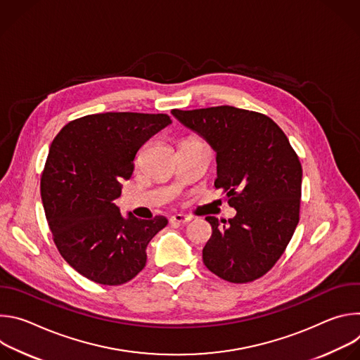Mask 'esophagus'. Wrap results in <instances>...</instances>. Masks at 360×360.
I'll use <instances>...</instances> for the list:
<instances>
[{
  "instance_id": "34e87169",
  "label": "esophagus",
  "mask_w": 360,
  "mask_h": 360,
  "mask_svg": "<svg viewBox=\"0 0 360 360\" xmlns=\"http://www.w3.org/2000/svg\"><path fill=\"white\" fill-rule=\"evenodd\" d=\"M191 219H192L191 217L184 215V214H176V215H172L169 218L171 224H188V222H191Z\"/></svg>"
}]
</instances>
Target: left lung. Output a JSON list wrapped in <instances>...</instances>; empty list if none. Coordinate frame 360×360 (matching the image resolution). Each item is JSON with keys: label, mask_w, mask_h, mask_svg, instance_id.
Wrapping results in <instances>:
<instances>
[{"label": "left lung", "mask_w": 360, "mask_h": 360, "mask_svg": "<svg viewBox=\"0 0 360 360\" xmlns=\"http://www.w3.org/2000/svg\"><path fill=\"white\" fill-rule=\"evenodd\" d=\"M172 115L217 153V188L236 215L207 217L212 236L203 264L217 276L245 283L281 258L299 222L302 167L283 131L266 115L229 105Z\"/></svg>", "instance_id": "obj_1"}]
</instances>
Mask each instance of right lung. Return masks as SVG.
<instances>
[{
  "label": "right lung",
  "mask_w": 360,
  "mask_h": 360,
  "mask_svg": "<svg viewBox=\"0 0 360 360\" xmlns=\"http://www.w3.org/2000/svg\"><path fill=\"white\" fill-rule=\"evenodd\" d=\"M172 124L165 114L105 112L67 124L51 143L41 199L63 258L101 285H122L146 264V245L165 217L149 221L115 205L139 148Z\"/></svg>",
  "instance_id": "right-lung-1"
}]
</instances>
